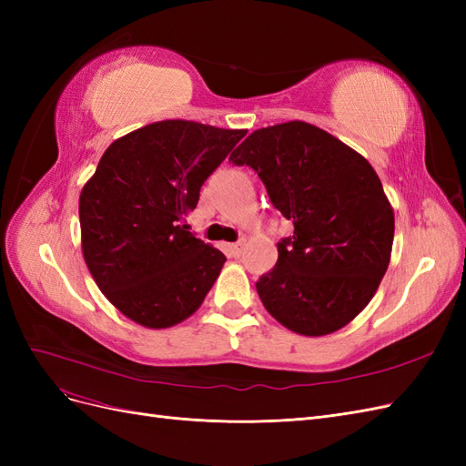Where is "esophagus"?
Here are the masks:
<instances>
[{"label":"esophagus","mask_w":466,"mask_h":466,"mask_svg":"<svg viewBox=\"0 0 466 466\" xmlns=\"http://www.w3.org/2000/svg\"><path fill=\"white\" fill-rule=\"evenodd\" d=\"M243 248H245V241H237V243H233V245H228V252L231 257H238L243 252Z\"/></svg>","instance_id":"34e87169"}]
</instances>
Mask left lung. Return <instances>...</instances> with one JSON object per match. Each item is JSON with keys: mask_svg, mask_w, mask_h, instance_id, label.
<instances>
[{"mask_svg": "<svg viewBox=\"0 0 466 466\" xmlns=\"http://www.w3.org/2000/svg\"><path fill=\"white\" fill-rule=\"evenodd\" d=\"M229 161L250 167L293 221L257 281L278 322L303 336L340 330L371 301L392 248L394 214L368 159L301 120L252 132Z\"/></svg>", "mask_w": 466, "mask_h": 466, "instance_id": "left-lung-1", "label": "left lung"}]
</instances>
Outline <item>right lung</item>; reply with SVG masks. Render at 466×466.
<instances>
[{"label": "right lung", "instance_id": "right-lung-1", "mask_svg": "<svg viewBox=\"0 0 466 466\" xmlns=\"http://www.w3.org/2000/svg\"><path fill=\"white\" fill-rule=\"evenodd\" d=\"M247 130L163 120L112 142L79 196L83 258L106 299L147 329L198 309L223 252L185 223L200 188Z\"/></svg>", "mask_w": 466, "mask_h": 466}]
</instances>
